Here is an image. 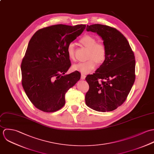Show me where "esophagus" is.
<instances>
[{
	"instance_id": "1",
	"label": "esophagus",
	"mask_w": 154,
	"mask_h": 154,
	"mask_svg": "<svg viewBox=\"0 0 154 154\" xmlns=\"http://www.w3.org/2000/svg\"><path fill=\"white\" fill-rule=\"evenodd\" d=\"M85 78H86V75L82 74L81 75V79H82V80H85Z\"/></svg>"
}]
</instances>
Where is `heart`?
<instances>
[{
    "instance_id": "b5f03b06",
    "label": "heart",
    "mask_w": 154,
    "mask_h": 154,
    "mask_svg": "<svg viewBox=\"0 0 154 154\" xmlns=\"http://www.w3.org/2000/svg\"><path fill=\"white\" fill-rule=\"evenodd\" d=\"M80 44L89 50L88 54V61L80 62L73 65L72 69L74 71L80 72L83 74H88L93 71L96 66V63L99 65L102 63L105 60L106 51L103 45L97 43L96 39L90 35H86L80 40ZM66 53L68 58L74 61V45L69 43L66 48Z\"/></svg>"
}]
</instances>
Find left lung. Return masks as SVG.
I'll return each instance as SVG.
<instances>
[{
    "instance_id": "8db88e82",
    "label": "left lung",
    "mask_w": 154,
    "mask_h": 154,
    "mask_svg": "<svg viewBox=\"0 0 154 154\" xmlns=\"http://www.w3.org/2000/svg\"><path fill=\"white\" fill-rule=\"evenodd\" d=\"M86 31L96 32L102 38L106 54L95 73L86 78L89 85L86 104L97 111H112L123 104L134 84V55L126 38L117 29L93 24L87 26Z\"/></svg>"
}]
</instances>
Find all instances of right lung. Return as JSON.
I'll return each instance as SVG.
<instances>
[{
	"mask_svg": "<svg viewBox=\"0 0 154 154\" xmlns=\"http://www.w3.org/2000/svg\"><path fill=\"white\" fill-rule=\"evenodd\" d=\"M85 28L83 24L54 25L32 36L21 63L22 85L38 109L46 112L60 109L65 93L80 79L77 71L65 74L71 66L66 48Z\"/></svg>",
	"mask_w": 154,
	"mask_h": 154,
	"instance_id": "add662e5",
	"label": "right lung"
}]
</instances>
